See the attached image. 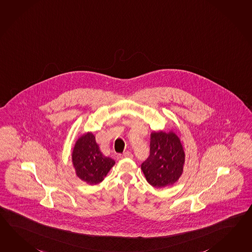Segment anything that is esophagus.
I'll return each mask as SVG.
<instances>
[{"mask_svg": "<svg viewBox=\"0 0 252 252\" xmlns=\"http://www.w3.org/2000/svg\"><path fill=\"white\" fill-rule=\"evenodd\" d=\"M121 158H133V154L131 152L126 151L120 155Z\"/></svg>", "mask_w": 252, "mask_h": 252, "instance_id": "1", "label": "esophagus"}]
</instances>
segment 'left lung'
<instances>
[{"label": "left lung", "instance_id": "obj_1", "mask_svg": "<svg viewBox=\"0 0 252 252\" xmlns=\"http://www.w3.org/2000/svg\"><path fill=\"white\" fill-rule=\"evenodd\" d=\"M185 163L184 146L175 132H152L150 157L141 165L149 185L156 188L174 185L184 173Z\"/></svg>", "mask_w": 252, "mask_h": 252}]
</instances>
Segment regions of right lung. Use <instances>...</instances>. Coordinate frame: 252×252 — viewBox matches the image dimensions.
Returning a JSON list of instances; mask_svg holds the SVG:
<instances>
[{"mask_svg": "<svg viewBox=\"0 0 252 252\" xmlns=\"http://www.w3.org/2000/svg\"><path fill=\"white\" fill-rule=\"evenodd\" d=\"M71 158L77 177L90 185L101 183L116 163L101 153L92 132L81 134L76 140Z\"/></svg>", "mask_w": 252, "mask_h": 252, "instance_id": "right-lung-1", "label": "right lung"}]
</instances>
